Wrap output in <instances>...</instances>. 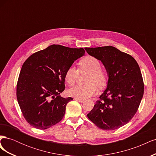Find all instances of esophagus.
<instances>
[{
  "label": "esophagus",
  "mask_w": 156,
  "mask_h": 156,
  "mask_svg": "<svg viewBox=\"0 0 156 156\" xmlns=\"http://www.w3.org/2000/svg\"><path fill=\"white\" fill-rule=\"evenodd\" d=\"M75 100H76L80 103H83L84 101V100H79V99H77V98H75Z\"/></svg>",
  "instance_id": "34e87169"
}]
</instances>
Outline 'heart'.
Returning a JSON list of instances; mask_svg holds the SVG:
<instances>
[{"label":"heart","instance_id":"1","mask_svg":"<svg viewBox=\"0 0 156 156\" xmlns=\"http://www.w3.org/2000/svg\"><path fill=\"white\" fill-rule=\"evenodd\" d=\"M79 65L80 72H90L87 81L88 84L71 88L68 90V94L79 100H86L98 92V87L103 88L106 86L107 76L104 71L101 69L100 61L94 56H87L83 58L79 61ZM78 76L79 70L73 66H70L66 72L65 81L69 85H73L76 82Z\"/></svg>","mask_w":156,"mask_h":156}]
</instances>
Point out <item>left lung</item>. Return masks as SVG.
<instances>
[{
	"label": "left lung",
	"mask_w": 156,
	"mask_h": 156,
	"mask_svg": "<svg viewBox=\"0 0 156 156\" xmlns=\"http://www.w3.org/2000/svg\"><path fill=\"white\" fill-rule=\"evenodd\" d=\"M106 69L107 88L87 116L99 128L115 130L126 125L137 111L144 94L139 66L131 55L112 46L84 48Z\"/></svg>",
	"instance_id": "obj_1"
}]
</instances>
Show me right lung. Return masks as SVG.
I'll return each instance as SVG.
<instances>
[{"mask_svg":"<svg viewBox=\"0 0 156 156\" xmlns=\"http://www.w3.org/2000/svg\"><path fill=\"white\" fill-rule=\"evenodd\" d=\"M84 53L83 48L51 45L25 60L18 79L17 99L32 127L46 129L63 119L66 106L73 100L59 96L65 89V73Z\"/></svg>","mask_w":156,"mask_h":156,"instance_id":"right-lung-1","label":"right lung"}]
</instances>
